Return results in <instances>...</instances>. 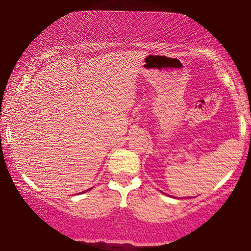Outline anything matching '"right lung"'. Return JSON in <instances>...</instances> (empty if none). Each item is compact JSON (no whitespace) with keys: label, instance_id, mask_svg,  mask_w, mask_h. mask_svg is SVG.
<instances>
[{"label":"right lung","instance_id":"1","mask_svg":"<svg viewBox=\"0 0 251 251\" xmlns=\"http://www.w3.org/2000/svg\"><path fill=\"white\" fill-rule=\"evenodd\" d=\"M85 192H87V191H84V192H82V193H85Z\"/></svg>","mask_w":251,"mask_h":251}]
</instances>
